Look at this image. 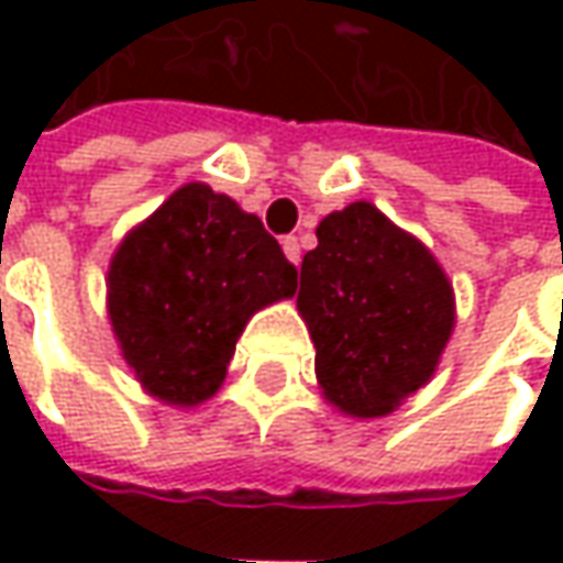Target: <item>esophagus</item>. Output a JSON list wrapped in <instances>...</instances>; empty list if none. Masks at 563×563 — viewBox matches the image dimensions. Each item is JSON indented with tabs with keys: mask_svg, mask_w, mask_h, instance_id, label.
Segmentation results:
<instances>
[{
	"mask_svg": "<svg viewBox=\"0 0 563 563\" xmlns=\"http://www.w3.org/2000/svg\"><path fill=\"white\" fill-rule=\"evenodd\" d=\"M282 250H285V256H288V260H291L294 266H297V263H300V241H297V238H285V241H282Z\"/></svg>",
	"mask_w": 563,
	"mask_h": 563,
	"instance_id": "esophagus-1",
	"label": "esophagus"
}]
</instances>
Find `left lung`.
<instances>
[{"mask_svg": "<svg viewBox=\"0 0 563 563\" xmlns=\"http://www.w3.org/2000/svg\"><path fill=\"white\" fill-rule=\"evenodd\" d=\"M300 263L297 310L316 378L341 413L373 420L422 388L454 332V291L439 260L376 206L325 216Z\"/></svg>", "mask_w": 563, "mask_h": 563, "instance_id": "1", "label": "left lung"}]
</instances>
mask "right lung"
Segmentation results:
<instances>
[{"instance_id":"right-lung-1","label":"right lung","mask_w":563,"mask_h":563,"mask_svg":"<svg viewBox=\"0 0 563 563\" xmlns=\"http://www.w3.org/2000/svg\"><path fill=\"white\" fill-rule=\"evenodd\" d=\"M106 285L143 391L197 407L225 382L250 316L297 291V269L253 212L194 181L128 231Z\"/></svg>"}]
</instances>
